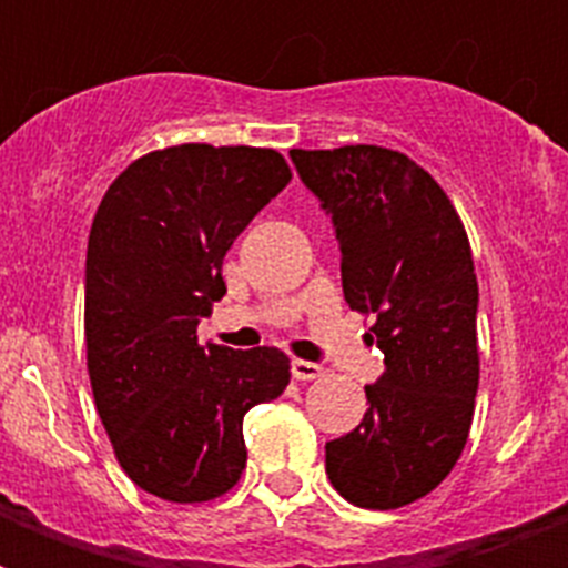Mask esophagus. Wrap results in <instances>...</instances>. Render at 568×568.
I'll use <instances>...</instances> for the list:
<instances>
[{"label": "esophagus", "instance_id": "1", "mask_svg": "<svg viewBox=\"0 0 568 568\" xmlns=\"http://www.w3.org/2000/svg\"><path fill=\"white\" fill-rule=\"evenodd\" d=\"M292 374L297 379H318L324 374V368L318 363H310V359H294Z\"/></svg>", "mask_w": 568, "mask_h": 568}]
</instances>
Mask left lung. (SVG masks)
Returning a JSON list of instances; mask_svg holds the SVG:
<instances>
[{"label": "left lung", "mask_w": 568, "mask_h": 568, "mask_svg": "<svg viewBox=\"0 0 568 568\" xmlns=\"http://www.w3.org/2000/svg\"><path fill=\"white\" fill-rule=\"evenodd\" d=\"M336 226L351 310L374 315L386 372L359 427L327 442V477L365 510H397L457 466L475 415L477 276L448 194L386 146L292 150Z\"/></svg>", "instance_id": "obj_1"}]
</instances>
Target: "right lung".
Here are the masks:
<instances>
[{
    "instance_id": "obj_1",
    "label": "right lung",
    "mask_w": 568,
    "mask_h": 568,
    "mask_svg": "<svg viewBox=\"0 0 568 568\" xmlns=\"http://www.w3.org/2000/svg\"><path fill=\"white\" fill-rule=\"evenodd\" d=\"M292 180L276 150L180 144L141 155L93 214L84 262L88 374L114 457L135 486L203 504L247 466L244 415L292 377L276 347L200 345L244 226Z\"/></svg>"
}]
</instances>
